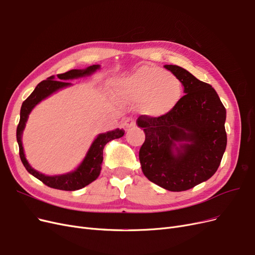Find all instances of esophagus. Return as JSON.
Returning a JSON list of instances; mask_svg holds the SVG:
<instances>
[{
    "mask_svg": "<svg viewBox=\"0 0 255 255\" xmlns=\"http://www.w3.org/2000/svg\"><path fill=\"white\" fill-rule=\"evenodd\" d=\"M124 126L126 129H132L136 126L135 120L133 118H126L124 121Z\"/></svg>",
    "mask_w": 255,
    "mask_h": 255,
    "instance_id": "34e87169",
    "label": "esophagus"
}]
</instances>
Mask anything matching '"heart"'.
<instances>
[{"instance_id": "b5f03b06", "label": "heart", "mask_w": 255, "mask_h": 255, "mask_svg": "<svg viewBox=\"0 0 255 255\" xmlns=\"http://www.w3.org/2000/svg\"><path fill=\"white\" fill-rule=\"evenodd\" d=\"M117 91L124 101H138V109L143 115L161 118L171 112L181 101L183 86L167 70L145 65L121 80Z\"/></svg>"}]
</instances>
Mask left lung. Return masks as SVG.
Returning <instances> with one entry per match:
<instances>
[{
	"label": "left lung",
	"mask_w": 255,
	"mask_h": 255,
	"mask_svg": "<svg viewBox=\"0 0 255 255\" xmlns=\"http://www.w3.org/2000/svg\"><path fill=\"white\" fill-rule=\"evenodd\" d=\"M181 81L185 96L161 118L140 116L145 142L139 149L142 171L169 191L191 189L216 172L227 146L226 109L211 85L176 65H165Z\"/></svg>",
	"instance_id": "1"
}]
</instances>
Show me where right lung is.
<instances>
[{"instance_id": "obj_1", "label": "right lung", "mask_w": 255, "mask_h": 255, "mask_svg": "<svg viewBox=\"0 0 255 255\" xmlns=\"http://www.w3.org/2000/svg\"><path fill=\"white\" fill-rule=\"evenodd\" d=\"M98 69H100V65H92L86 69H72L65 73L56 74V78H54V75H51V77H49L47 80L42 81L41 83L37 84V86L32 91V93L22 104L20 112V122H18V125L16 128V140L18 144V149H20L21 161L28 172L32 174L34 177H36L37 180L43 182L45 185L54 188V189L74 191L82 189L85 186H87L93 181H96L101 173L104 147H105V145L108 142H110V140L122 137L124 135L125 131L123 129H116L112 131H108L106 133L99 134L98 137L93 140V143L89 148L86 156H85L84 161L74 171L61 175L48 176L34 170V169L31 168L30 165L28 164L25 157L24 149L22 146V133L25 128L26 122L28 120V116H29V113L34 108V106H36V104H39L44 99L49 97L53 92L70 86L71 83L66 81L86 77V75H90Z\"/></svg>"}]
</instances>
